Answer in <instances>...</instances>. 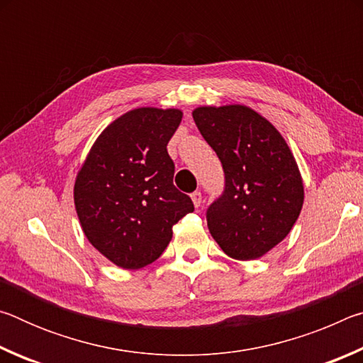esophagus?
I'll return each instance as SVG.
<instances>
[{
  "label": "esophagus",
  "instance_id": "esophagus-1",
  "mask_svg": "<svg viewBox=\"0 0 363 363\" xmlns=\"http://www.w3.org/2000/svg\"><path fill=\"white\" fill-rule=\"evenodd\" d=\"M190 196H192V201H194L195 208H199L201 205V192H199V190H196V192H194Z\"/></svg>",
  "mask_w": 363,
  "mask_h": 363
}]
</instances>
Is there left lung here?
Wrapping results in <instances>:
<instances>
[{
  "mask_svg": "<svg viewBox=\"0 0 363 363\" xmlns=\"http://www.w3.org/2000/svg\"><path fill=\"white\" fill-rule=\"evenodd\" d=\"M195 125L224 169V192L208 206V229L227 256L257 259L296 223L304 187L290 147L247 106L199 107Z\"/></svg>",
  "mask_w": 363,
  "mask_h": 363,
  "instance_id": "obj_1",
  "label": "left lung"
}]
</instances>
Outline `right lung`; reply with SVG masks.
Listing matches in <instances>:
<instances>
[{
    "label": "right lung",
    "mask_w": 363,
    "mask_h": 363,
    "mask_svg": "<svg viewBox=\"0 0 363 363\" xmlns=\"http://www.w3.org/2000/svg\"><path fill=\"white\" fill-rule=\"evenodd\" d=\"M181 120L177 108H134L102 131L78 171L73 199L79 224L118 267L158 259L173 225L194 211L190 196L174 187L167 150Z\"/></svg>",
    "instance_id": "1"
}]
</instances>
